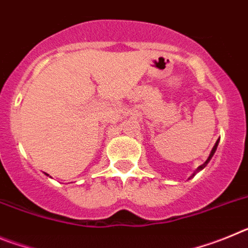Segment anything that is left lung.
<instances>
[{"instance_id": "left-lung-1", "label": "left lung", "mask_w": 248, "mask_h": 248, "mask_svg": "<svg viewBox=\"0 0 248 248\" xmlns=\"http://www.w3.org/2000/svg\"><path fill=\"white\" fill-rule=\"evenodd\" d=\"M218 141H220V139H218V140H217V141H216V143H215L214 148H212V150H211V153H210V155H209V157H207V160H206V161H205V163H203V164H202V165H200V166H199V168H198V169H196V171H195V172H194V174H192V175H191V176H190V177H189V179H191V177H194V176H195V175H196V172L201 171V170H202V169H203V168H205V166H206V165H207V164H209V161H210V160H211V157H212V156H214V154H215V151H216V149H217V145H218Z\"/></svg>"}]
</instances>
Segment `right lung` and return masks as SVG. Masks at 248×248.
<instances>
[{
  "instance_id": "1",
  "label": "right lung",
  "mask_w": 248,
  "mask_h": 248,
  "mask_svg": "<svg viewBox=\"0 0 248 248\" xmlns=\"http://www.w3.org/2000/svg\"><path fill=\"white\" fill-rule=\"evenodd\" d=\"M47 175H48V174H47Z\"/></svg>"
}]
</instances>
